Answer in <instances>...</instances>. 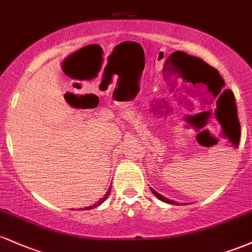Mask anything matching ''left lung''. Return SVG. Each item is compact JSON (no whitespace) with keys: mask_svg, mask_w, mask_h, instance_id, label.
<instances>
[{"mask_svg":"<svg viewBox=\"0 0 252 252\" xmlns=\"http://www.w3.org/2000/svg\"><path fill=\"white\" fill-rule=\"evenodd\" d=\"M175 53H176V52H175ZM179 53H180V52H179ZM181 54H184V56H186V57H189V58H190V59H194V60H196V62H200V63H205V65H206V66H209V67L211 68V70H213V71H215V72H216V73H217V74H218V76H219V78H220L221 88H222V86H224V79H222V78L220 77V74H219V72H218V71H217L215 67H212V66H210V65H209V63H205V62H204V60L199 59V58H195V57L189 56V54L184 53V52H181ZM221 88H220V89H221ZM226 91H227V92H228V91H230V92H231V90H230V89H227V90H225V91H224V92H226ZM219 92H220V91H219ZM224 92H222V94H224ZM152 189L153 194H154V195L156 196V198H158V199H160V200H162V201H164V202H167V204H172V205H179V204H180V202H178V201H173V200H170V199H168V198H166V196L161 195V194H160V193H158V192H156V190H154V189Z\"/></svg>","mask_w":252,"mask_h":252,"instance_id":"obj_1","label":"left lung"}]
</instances>
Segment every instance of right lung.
<instances>
[{
  "label": "right lung",
  "instance_id": "obj_1",
  "mask_svg": "<svg viewBox=\"0 0 252 252\" xmlns=\"http://www.w3.org/2000/svg\"><path fill=\"white\" fill-rule=\"evenodd\" d=\"M110 192H111V186H110V187H109V189H108V190H106L105 195H104V196H103V198H100V199H99V201H97V202H96V204H94V206H88V207H84V209H85V210H91V209H94V207L99 206V205H100V204H103V202H104V201H105V200H106V199H108V196L110 195Z\"/></svg>",
  "mask_w": 252,
  "mask_h": 252
}]
</instances>
